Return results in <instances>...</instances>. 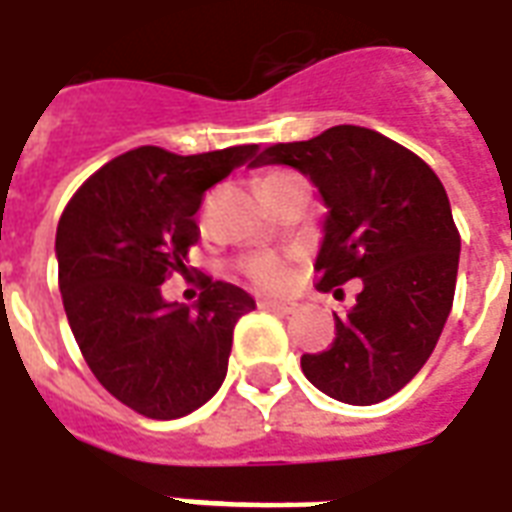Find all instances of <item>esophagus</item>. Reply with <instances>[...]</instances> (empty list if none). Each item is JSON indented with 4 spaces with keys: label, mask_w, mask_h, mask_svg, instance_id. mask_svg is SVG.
<instances>
[{
    "label": "esophagus",
    "mask_w": 512,
    "mask_h": 512,
    "mask_svg": "<svg viewBox=\"0 0 512 512\" xmlns=\"http://www.w3.org/2000/svg\"><path fill=\"white\" fill-rule=\"evenodd\" d=\"M259 305L264 307V310H272V313H280V315H291L294 310H297L294 302H278V299H261Z\"/></svg>",
    "instance_id": "esophagus-1"
}]
</instances>
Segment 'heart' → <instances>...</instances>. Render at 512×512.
Instances as JSON below:
<instances>
[{"label":"heart","mask_w":512,"mask_h":512,"mask_svg":"<svg viewBox=\"0 0 512 512\" xmlns=\"http://www.w3.org/2000/svg\"><path fill=\"white\" fill-rule=\"evenodd\" d=\"M297 178L299 175L286 172V169L267 172V175L261 178V194H270L275 188L286 186V183H291V180ZM242 270H245V275L261 288H280L291 280V267H288L283 259H278V256H272V253H256L251 259H245Z\"/></svg>","instance_id":"heart-1"}]
</instances>
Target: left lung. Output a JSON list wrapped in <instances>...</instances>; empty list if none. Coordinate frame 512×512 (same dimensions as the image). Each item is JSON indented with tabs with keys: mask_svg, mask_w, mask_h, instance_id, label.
I'll return each mask as SVG.
<instances>
[{
	"mask_svg": "<svg viewBox=\"0 0 512 512\" xmlns=\"http://www.w3.org/2000/svg\"><path fill=\"white\" fill-rule=\"evenodd\" d=\"M286 164L313 180L326 205L315 256L318 288L353 307L334 313V343L302 356L326 397L378 405L405 388L432 356L456 291L461 240L443 183L426 161L364 126H332L305 142H278L251 167Z\"/></svg>",
	"mask_w": 512,
	"mask_h": 512,
	"instance_id": "left-lung-1",
	"label": "left lung"
}]
</instances>
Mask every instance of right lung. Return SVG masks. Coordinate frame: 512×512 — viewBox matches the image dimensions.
<instances>
[{
  "mask_svg": "<svg viewBox=\"0 0 512 512\" xmlns=\"http://www.w3.org/2000/svg\"><path fill=\"white\" fill-rule=\"evenodd\" d=\"M256 153L259 145L197 156L142 145L94 172L61 213L56 259L69 329L96 380L140 416H188L224 383L234 324L256 310L253 297L207 278L188 307L161 297V283L188 272L207 188Z\"/></svg>",
  "mask_w": 512,
  "mask_h": 512,
  "instance_id": "obj_1",
  "label": "right lung"
}]
</instances>
